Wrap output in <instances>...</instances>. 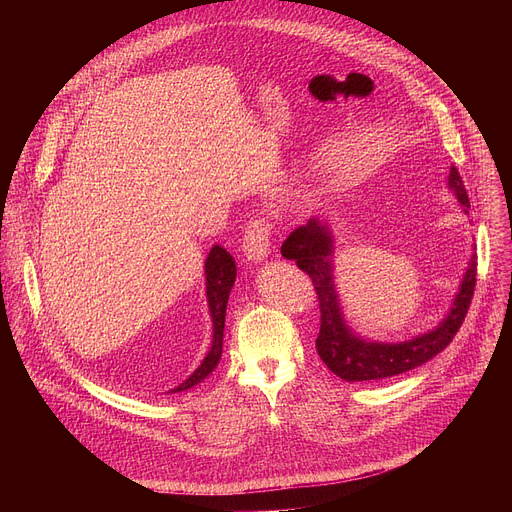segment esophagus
<instances>
[{"instance_id":"obj_1","label":"esophagus","mask_w":512,"mask_h":512,"mask_svg":"<svg viewBox=\"0 0 512 512\" xmlns=\"http://www.w3.org/2000/svg\"><path fill=\"white\" fill-rule=\"evenodd\" d=\"M270 236H272V222L265 218L249 220L242 236V251L253 261H261L270 253Z\"/></svg>"}]
</instances>
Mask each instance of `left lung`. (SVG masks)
I'll return each instance as SVG.
<instances>
[{
    "label": "left lung",
    "instance_id": "obj_1",
    "mask_svg": "<svg viewBox=\"0 0 512 512\" xmlns=\"http://www.w3.org/2000/svg\"><path fill=\"white\" fill-rule=\"evenodd\" d=\"M448 184L461 205L469 209V195L456 168H450ZM282 257L297 261L301 270L311 278L321 313L315 348L330 371L346 382L392 378V375L415 369L442 353L463 326L477 282V255H473L448 317L434 332L400 344H378L353 336L344 324L332 280V236L326 224L309 220L307 226L294 230L284 240Z\"/></svg>",
    "mask_w": 512,
    "mask_h": 512
}]
</instances>
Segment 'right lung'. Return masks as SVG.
<instances>
[{"label":"right lung","mask_w":512,"mask_h":512,"mask_svg":"<svg viewBox=\"0 0 512 512\" xmlns=\"http://www.w3.org/2000/svg\"><path fill=\"white\" fill-rule=\"evenodd\" d=\"M205 276H207V303H209V311H211V319H213V342H211L207 357L199 365V369L172 392H182V390L197 386L215 369V365H218V361L222 357L226 305H228L230 290H232L234 278H236V265H234L232 255L222 247H213L205 261Z\"/></svg>","instance_id":"obj_1"}]
</instances>
